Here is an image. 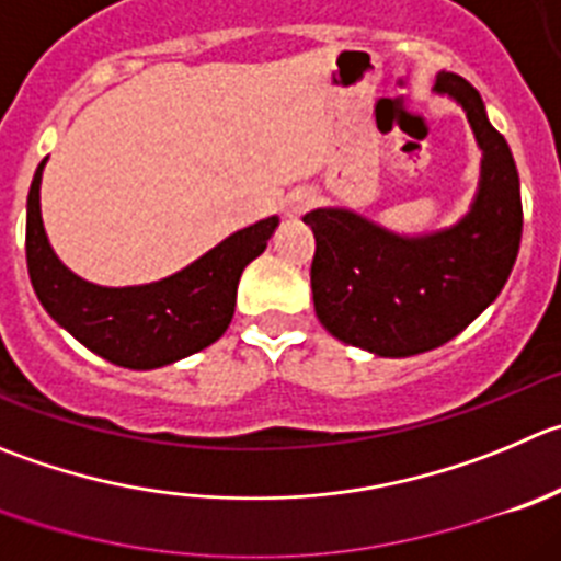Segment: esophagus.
<instances>
[{"label":"esophagus","instance_id":"1","mask_svg":"<svg viewBox=\"0 0 561 561\" xmlns=\"http://www.w3.org/2000/svg\"><path fill=\"white\" fill-rule=\"evenodd\" d=\"M312 202H316V198H312L310 193H296V196H290V202H287V213H290V216H298V213H305Z\"/></svg>","mask_w":561,"mask_h":561}]
</instances>
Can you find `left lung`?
I'll return each mask as SVG.
<instances>
[{
	"label": "left lung",
	"mask_w": 561,
	"mask_h": 561,
	"mask_svg": "<svg viewBox=\"0 0 561 561\" xmlns=\"http://www.w3.org/2000/svg\"><path fill=\"white\" fill-rule=\"evenodd\" d=\"M434 88L462 104L484 151L479 196L457 227L399 238L348 209L305 216L316 234L310 282L318 321L379 357H412L457 337L493 305L520 249V180L510 144L486 122L468 80L439 75Z\"/></svg>",
	"instance_id": "1"
}]
</instances>
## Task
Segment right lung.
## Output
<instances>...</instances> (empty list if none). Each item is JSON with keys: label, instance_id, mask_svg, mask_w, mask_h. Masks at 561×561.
Listing matches in <instances>:
<instances>
[{"label": "right lung", "instance_id": "right-lung-1", "mask_svg": "<svg viewBox=\"0 0 561 561\" xmlns=\"http://www.w3.org/2000/svg\"><path fill=\"white\" fill-rule=\"evenodd\" d=\"M44 162L27 196V268L35 296L62 329L107 363L133 370L191 357L227 332L240 274L263 254L279 218L229 234L169 279L140 287H99L71 274L46 240L38 196Z\"/></svg>", "mask_w": 561, "mask_h": 561}]
</instances>
